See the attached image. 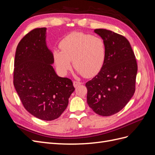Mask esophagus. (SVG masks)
<instances>
[{
    "label": "esophagus",
    "mask_w": 155,
    "mask_h": 155,
    "mask_svg": "<svg viewBox=\"0 0 155 155\" xmlns=\"http://www.w3.org/2000/svg\"><path fill=\"white\" fill-rule=\"evenodd\" d=\"M81 84H82V83L79 82V81H74L73 82V85H74V86L75 87H78L79 85H81Z\"/></svg>",
    "instance_id": "1"
}]
</instances>
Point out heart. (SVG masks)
I'll return each mask as SVG.
<instances>
[{
	"label": "heart",
	"mask_w": 155,
	"mask_h": 155,
	"mask_svg": "<svg viewBox=\"0 0 155 155\" xmlns=\"http://www.w3.org/2000/svg\"><path fill=\"white\" fill-rule=\"evenodd\" d=\"M61 50L55 49L53 58L58 69L67 73L74 66L86 77H92L99 72L106 58V46L100 37L75 31L61 41Z\"/></svg>",
	"instance_id": "obj_1"
}]
</instances>
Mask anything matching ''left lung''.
I'll use <instances>...</instances> for the list:
<instances>
[{
    "mask_svg": "<svg viewBox=\"0 0 155 155\" xmlns=\"http://www.w3.org/2000/svg\"><path fill=\"white\" fill-rule=\"evenodd\" d=\"M94 32L104 41L107 53L99 73L85 84L87 104L96 114L109 116L122 109L134 95L138 66L125 37L106 29Z\"/></svg>",
    "mask_w": 155,
    "mask_h": 155,
    "instance_id": "obj_1",
    "label": "left lung"
}]
</instances>
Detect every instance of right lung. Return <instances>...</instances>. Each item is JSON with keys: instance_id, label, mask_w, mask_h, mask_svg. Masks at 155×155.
Masks as SVG:
<instances>
[{"instance_id": "1", "label": "right lung", "mask_w": 155, "mask_h": 155, "mask_svg": "<svg viewBox=\"0 0 155 155\" xmlns=\"http://www.w3.org/2000/svg\"><path fill=\"white\" fill-rule=\"evenodd\" d=\"M46 28L30 31L18 43L14 61L13 85L31 114L51 121L66 109L75 88L71 79L61 78L51 66L53 54L46 43Z\"/></svg>"}]
</instances>
